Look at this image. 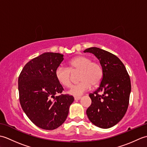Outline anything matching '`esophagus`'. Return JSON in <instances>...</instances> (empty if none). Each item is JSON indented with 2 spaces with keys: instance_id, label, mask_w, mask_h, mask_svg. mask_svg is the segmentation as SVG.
Segmentation results:
<instances>
[{
  "instance_id": "obj_1",
  "label": "esophagus",
  "mask_w": 147,
  "mask_h": 147,
  "mask_svg": "<svg viewBox=\"0 0 147 147\" xmlns=\"http://www.w3.org/2000/svg\"><path fill=\"white\" fill-rule=\"evenodd\" d=\"M81 96H74V100H80L81 99Z\"/></svg>"
}]
</instances>
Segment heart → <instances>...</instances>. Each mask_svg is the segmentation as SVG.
<instances>
[{
    "label": "heart",
    "mask_w": 147,
    "mask_h": 147,
    "mask_svg": "<svg viewBox=\"0 0 147 147\" xmlns=\"http://www.w3.org/2000/svg\"><path fill=\"white\" fill-rule=\"evenodd\" d=\"M80 71L79 80L81 82L71 87L69 93L74 96H80L93 86L100 83L104 75L101 64L92 61L91 58L85 55H79L68 62V67L59 66L55 71L58 82L65 87H70L72 84L71 72Z\"/></svg>",
    "instance_id": "obj_1"
}]
</instances>
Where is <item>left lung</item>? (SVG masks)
Segmentation results:
<instances>
[{"instance_id":"8db88e82","label":"left lung","mask_w":147,"mask_h":147,"mask_svg":"<svg viewBox=\"0 0 147 147\" xmlns=\"http://www.w3.org/2000/svg\"><path fill=\"white\" fill-rule=\"evenodd\" d=\"M84 52L94 54L104 70L99 87L89 95L92 104L86 110L87 116L96 126L107 129L117 124L127 111L130 78L123 62L112 53L97 47L88 48ZM100 92L102 95L98 94Z\"/></svg>"}]
</instances>
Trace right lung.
<instances>
[{"label":"right lung","instance_id":"obj_1","mask_svg":"<svg viewBox=\"0 0 147 147\" xmlns=\"http://www.w3.org/2000/svg\"><path fill=\"white\" fill-rule=\"evenodd\" d=\"M63 57L59 53H43L24 65L18 78L21 107L31 121L43 129L62 125L74 101L72 95L61 94L64 88L55 77ZM58 93L61 95L56 96Z\"/></svg>","mask_w":147,"mask_h":147}]
</instances>
